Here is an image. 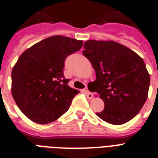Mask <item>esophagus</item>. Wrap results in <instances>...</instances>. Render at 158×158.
<instances>
[{
	"mask_svg": "<svg viewBox=\"0 0 158 158\" xmlns=\"http://www.w3.org/2000/svg\"><path fill=\"white\" fill-rule=\"evenodd\" d=\"M85 95H86V96H87L88 99H89V100L93 99V93H91L89 91H88V90H85Z\"/></svg>",
	"mask_w": 158,
	"mask_h": 158,
	"instance_id": "34e87169",
	"label": "esophagus"
}]
</instances>
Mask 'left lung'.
<instances>
[{
	"label": "left lung",
	"mask_w": 158,
	"mask_h": 158,
	"mask_svg": "<svg viewBox=\"0 0 158 158\" xmlns=\"http://www.w3.org/2000/svg\"><path fill=\"white\" fill-rule=\"evenodd\" d=\"M83 54L96 71L92 92L104 103L96 113L105 122L122 125L136 116L146 103L150 77L145 62L135 51L117 42L88 40Z\"/></svg>",
	"instance_id": "1"
}]
</instances>
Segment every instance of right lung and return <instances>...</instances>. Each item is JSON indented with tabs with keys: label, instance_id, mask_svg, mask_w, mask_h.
I'll return each instance as SVG.
<instances>
[{
	"label": "right lung",
	"instance_id": "obj_1",
	"mask_svg": "<svg viewBox=\"0 0 158 158\" xmlns=\"http://www.w3.org/2000/svg\"><path fill=\"white\" fill-rule=\"evenodd\" d=\"M82 45V40L51 36L18 58L12 68L11 91L19 110L32 122L47 124L57 120L80 93L68 85L63 68L65 58Z\"/></svg>",
	"mask_w": 158,
	"mask_h": 158
}]
</instances>
